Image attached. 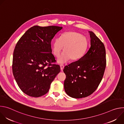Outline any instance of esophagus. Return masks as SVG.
<instances>
[{
	"mask_svg": "<svg viewBox=\"0 0 124 124\" xmlns=\"http://www.w3.org/2000/svg\"><path fill=\"white\" fill-rule=\"evenodd\" d=\"M64 65L63 64L60 65V69H61V71H62V70H63L64 69Z\"/></svg>",
	"mask_w": 124,
	"mask_h": 124,
	"instance_id": "obj_1",
	"label": "esophagus"
}]
</instances>
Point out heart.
<instances>
[{
  "label": "heart",
  "mask_w": 124,
  "mask_h": 124,
  "mask_svg": "<svg viewBox=\"0 0 124 124\" xmlns=\"http://www.w3.org/2000/svg\"><path fill=\"white\" fill-rule=\"evenodd\" d=\"M87 46L86 38L78 33L73 31L64 32L60 38H56L52 43L54 54L59 57L64 46V51L57 59L59 64L64 63L70 59L72 61L79 59L84 54Z\"/></svg>",
  "instance_id": "obj_1"
}]
</instances>
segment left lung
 <instances>
[{
    "label": "left lung",
    "instance_id": "obj_1",
    "mask_svg": "<svg viewBox=\"0 0 124 124\" xmlns=\"http://www.w3.org/2000/svg\"><path fill=\"white\" fill-rule=\"evenodd\" d=\"M90 46L78 60L66 66L64 86L66 94L76 99L91 95L101 82L106 67L105 49L103 43L89 31Z\"/></svg>",
    "mask_w": 124,
    "mask_h": 124
}]
</instances>
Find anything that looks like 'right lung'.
<instances>
[{"label": "right lung", "instance_id": "1", "mask_svg": "<svg viewBox=\"0 0 124 124\" xmlns=\"http://www.w3.org/2000/svg\"><path fill=\"white\" fill-rule=\"evenodd\" d=\"M62 27L34 26L23 35L15 46L12 70L21 90L28 96L46 94L51 82L60 72L52 54L51 42Z\"/></svg>", "mask_w": 124, "mask_h": 124}]
</instances>
